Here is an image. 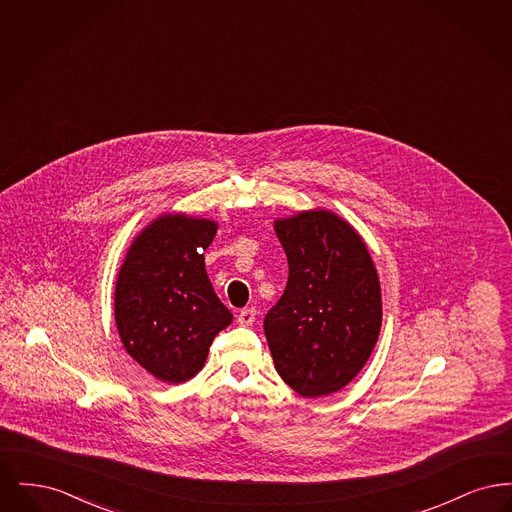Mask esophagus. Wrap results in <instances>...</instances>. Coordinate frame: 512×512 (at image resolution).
<instances>
[{
	"instance_id": "34e87169",
	"label": "esophagus",
	"mask_w": 512,
	"mask_h": 512,
	"mask_svg": "<svg viewBox=\"0 0 512 512\" xmlns=\"http://www.w3.org/2000/svg\"><path fill=\"white\" fill-rule=\"evenodd\" d=\"M255 315H257V311L251 307V309H244V311H240V315H238V322L242 324V326H251L253 322H255Z\"/></svg>"
}]
</instances>
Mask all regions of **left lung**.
Instances as JSON below:
<instances>
[{"mask_svg": "<svg viewBox=\"0 0 512 512\" xmlns=\"http://www.w3.org/2000/svg\"><path fill=\"white\" fill-rule=\"evenodd\" d=\"M290 276L265 317L270 355L303 397L345 388L366 365L382 328L378 270L361 234L328 209L274 220Z\"/></svg>", "mask_w": 512, "mask_h": 512, "instance_id": "left-lung-1", "label": "left lung"}]
</instances>
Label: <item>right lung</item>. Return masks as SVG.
Segmentation results:
<instances>
[{
    "label": "right lung",
    "mask_w": 512,
    "mask_h": 512,
    "mask_svg": "<svg viewBox=\"0 0 512 512\" xmlns=\"http://www.w3.org/2000/svg\"><path fill=\"white\" fill-rule=\"evenodd\" d=\"M219 222L186 213L151 220L128 247L115 282V322L126 353L153 378L182 384L205 365L234 317L220 303L203 251Z\"/></svg>",
    "instance_id": "obj_1"
}]
</instances>
